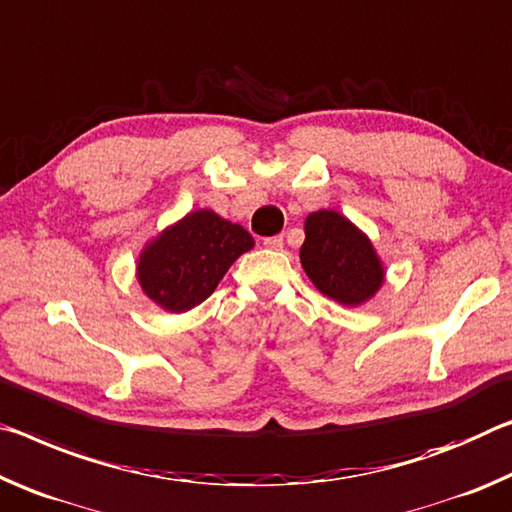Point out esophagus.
I'll return each mask as SVG.
<instances>
[{"mask_svg": "<svg viewBox=\"0 0 512 512\" xmlns=\"http://www.w3.org/2000/svg\"><path fill=\"white\" fill-rule=\"evenodd\" d=\"M263 245L267 249H283V236H270V238H263Z\"/></svg>", "mask_w": 512, "mask_h": 512, "instance_id": "1", "label": "esophagus"}]
</instances>
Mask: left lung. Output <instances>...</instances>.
I'll return each mask as SVG.
<instances>
[{"mask_svg": "<svg viewBox=\"0 0 512 512\" xmlns=\"http://www.w3.org/2000/svg\"><path fill=\"white\" fill-rule=\"evenodd\" d=\"M306 240L299 258L308 279L322 295L342 306H360L383 286V263L372 240L335 211L306 217Z\"/></svg>", "mask_w": 512, "mask_h": 512, "instance_id": "1", "label": "left lung"}]
</instances>
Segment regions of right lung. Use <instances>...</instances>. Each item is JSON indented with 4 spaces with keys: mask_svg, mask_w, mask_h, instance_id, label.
I'll use <instances>...</instances> for the list:
<instances>
[{
    "mask_svg": "<svg viewBox=\"0 0 512 512\" xmlns=\"http://www.w3.org/2000/svg\"><path fill=\"white\" fill-rule=\"evenodd\" d=\"M251 247L254 238L240 224L201 208L147 242L136 276L154 304L186 313L213 295L226 270Z\"/></svg>",
    "mask_w": 512,
    "mask_h": 512,
    "instance_id": "obj_1",
    "label": "right lung"
}]
</instances>
